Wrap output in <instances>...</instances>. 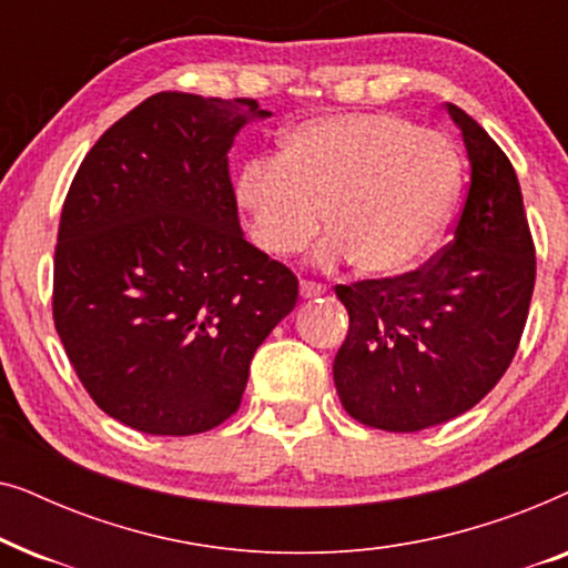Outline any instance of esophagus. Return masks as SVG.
<instances>
[{
    "label": "esophagus",
    "instance_id": "1",
    "mask_svg": "<svg viewBox=\"0 0 568 568\" xmlns=\"http://www.w3.org/2000/svg\"><path fill=\"white\" fill-rule=\"evenodd\" d=\"M300 294H302V297H305V300L323 297V294H325V286H323V284H317V282H307V278H305V282L300 284Z\"/></svg>",
    "mask_w": 568,
    "mask_h": 568
}]
</instances>
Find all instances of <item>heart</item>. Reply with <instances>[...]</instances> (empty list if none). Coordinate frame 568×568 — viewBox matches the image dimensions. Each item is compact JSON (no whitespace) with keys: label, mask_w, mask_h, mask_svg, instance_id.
Masks as SVG:
<instances>
[{"label":"heart","mask_w":568,"mask_h":568,"mask_svg":"<svg viewBox=\"0 0 568 568\" xmlns=\"http://www.w3.org/2000/svg\"><path fill=\"white\" fill-rule=\"evenodd\" d=\"M460 189V154L439 131L395 113L325 115L300 123L282 154L247 160L237 201L255 245L294 255L325 227L323 261L352 258L364 276H400L422 263Z\"/></svg>","instance_id":"1"}]
</instances>
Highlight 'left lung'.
I'll return each instance as SVG.
<instances>
[{
	"instance_id": "obj_1",
	"label": "left lung",
	"mask_w": 568,
	"mask_h": 568,
	"mask_svg": "<svg viewBox=\"0 0 568 568\" xmlns=\"http://www.w3.org/2000/svg\"><path fill=\"white\" fill-rule=\"evenodd\" d=\"M447 111L470 160L453 240L406 274L336 286L348 313L333 362L341 406L383 432H422L476 406L530 313L535 243L515 168L463 108Z\"/></svg>"
}]
</instances>
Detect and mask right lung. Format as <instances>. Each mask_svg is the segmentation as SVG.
I'll return each instance as SVG.
<instances>
[{
    "instance_id": "1",
    "label": "right lung",
    "mask_w": 568,
    "mask_h": 568,
    "mask_svg": "<svg viewBox=\"0 0 568 568\" xmlns=\"http://www.w3.org/2000/svg\"><path fill=\"white\" fill-rule=\"evenodd\" d=\"M253 98L158 92L84 154L53 255V325L90 398L189 437L235 414L251 359L297 305V276L247 243L230 181Z\"/></svg>"
}]
</instances>
